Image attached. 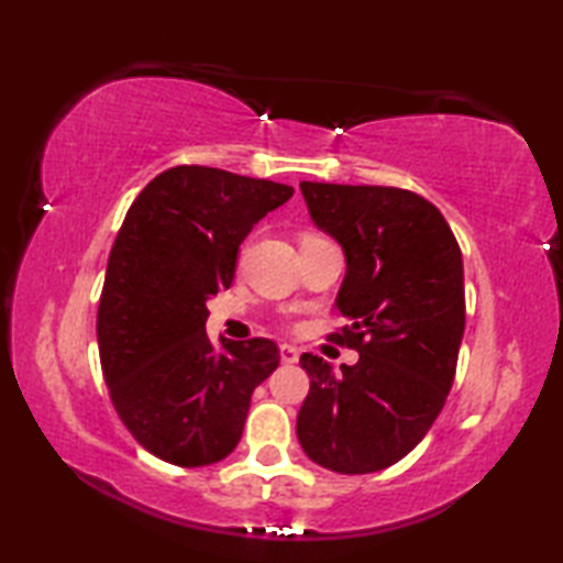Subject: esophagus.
<instances>
[{
	"label": "esophagus",
	"mask_w": 563,
	"mask_h": 563,
	"mask_svg": "<svg viewBox=\"0 0 563 563\" xmlns=\"http://www.w3.org/2000/svg\"><path fill=\"white\" fill-rule=\"evenodd\" d=\"M298 357H300L298 347H292V345H280V360L285 362V365H292V362H298Z\"/></svg>",
	"instance_id": "34e87169"
}]
</instances>
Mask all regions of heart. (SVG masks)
I'll list each match as a JSON object with an SVG mask.
<instances>
[{
  "label": "heart",
  "instance_id": "obj_1",
  "mask_svg": "<svg viewBox=\"0 0 563 563\" xmlns=\"http://www.w3.org/2000/svg\"><path fill=\"white\" fill-rule=\"evenodd\" d=\"M305 235H316V233H305ZM305 235H302V238H305Z\"/></svg>",
  "mask_w": 563,
  "mask_h": 563
}]
</instances>
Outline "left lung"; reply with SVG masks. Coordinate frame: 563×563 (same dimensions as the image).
<instances>
[{"instance_id": "8db88e82", "label": "left lung", "mask_w": 563, "mask_h": 563, "mask_svg": "<svg viewBox=\"0 0 563 563\" xmlns=\"http://www.w3.org/2000/svg\"><path fill=\"white\" fill-rule=\"evenodd\" d=\"M300 190L347 261L335 300L347 325L328 340L360 360L335 375L312 352L300 357L310 393L298 440L325 470L379 472L422 442L450 395L464 335L462 251L437 206L412 190L312 180Z\"/></svg>"}]
</instances>
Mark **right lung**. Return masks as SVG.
I'll list each match as a JSON object with an SVG mask.
<instances>
[{
  "instance_id": "1",
  "label": "right lung",
  "mask_w": 563,
  "mask_h": 563,
  "mask_svg": "<svg viewBox=\"0 0 563 563\" xmlns=\"http://www.w3.org/2000/svg\"><path fill=\"white\" fill-rule=\"evenodd\" d=\"M292 188L208 166H174L131 203L113 241L97 335L121 422L176 466L225 460L251 395L280 365L268 338L206 335V300L231 288L238 247Z\"/></svg>"
}]
</instances>
